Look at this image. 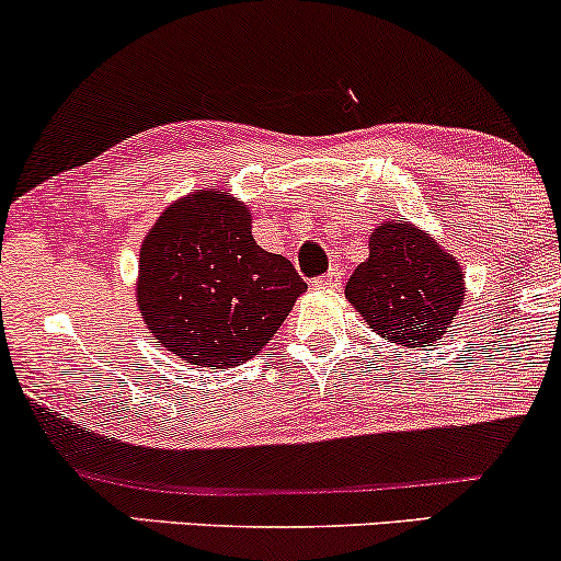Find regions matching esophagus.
<instances>
[{"label":"esophagus","instance_id":"obj_1","mask_svg":"<svg viewBox=\"0 0 561 561\" xmlns=\"http://www.w3.org/2000/svg\"><path fill=\"white\" fill-rule=\"evenodd\" d=\"M341 279H343V276H341V268L332 266V268L328 271V274L319 276V279H317V287H328V290H337V287H341Z\"/></svg>","mask_w":561,"mask_h":561}]
</instances>
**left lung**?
Returning a JSON list of instances; mask_svg holds the SVG:
<instances>
[{
    "label": "left lung",
    "mask_w": 561,
    "mask_h": 561,
    "mask_svg": "<svg viewBox=\"0 0 561 561\" xmlns=\"http://www.w3.org/2000/svg\"><path fill=\"white\" fill-rule=\"evenodd\" d=\"M463 268L410 220L370 233V257L354 268L346 298L373 332L423 348L439 341L463 306Z\"/></svg>",
    "instance_id": "left-lung-1"
}]
</instances>
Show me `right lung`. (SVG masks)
<instances>
[{
	"label": "right lung",
	"instance_id": "add662e5",
	"mask_svg": "<svg viewBox=\"0 0 561 561\" xmlns=\"http://www.w3.org/2000/svg\"><path fill=\"white\" fill-rule=\"evenodd\" d=\"M306 282L252 239L250 207L196 188L159 215L140 244L138 311L151 337L191 365L226 370L274 337Z\"/></svg>",
	"mask_w": 561,
	"mask_h": 561
}]
</instances>
